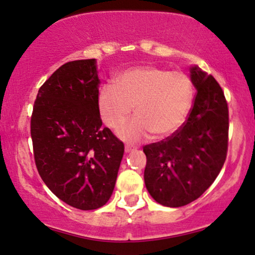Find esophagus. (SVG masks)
I'll use <instances>...</instances> for the list:
<instances>
[{"mask_svg":"<svg viewBox=\"0 0 255 255\" xmlns=\"http://www.w3.org/2000/svg\"><path fill=\"white\" fill-rule=\"evenodd\" d=\"M135 150V148L134 147H130V145H126L125 147V151L126 152H131V151H134Z\"/></svg>","mask_w":255,"mask_h":255,"instance_id":"esophagus-1","label":"esophagus"}]
</instances>
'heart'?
<instances>
[{"instance_id": "obj_1", "label": "heart", "mask_w": 255, "mask_h": 255, "mask_svg": "<svg viewBox=\"0 0 255 255\" xmlns=\"http://www.w3.org/2000/svg\"><path fill=\"white\" fill-rule=\"evenodd\" d=\"M190 78L179 71L157 66H137L115 78V86L105 84L97 97L101 120L118 129L133 113L136 119L119 130L122 140L135 142L147 136L162 138L176 133L184 124L192 104Z\"/></svg>"}]
</instances>
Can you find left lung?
Wrapping results in <instances>:
<instances>
[{
  "mask_svg": "<svg viewBox=\"0 0 255 255\" xmlns=\"http://www.w3.org/2000/svg\"><path fill=\"white\" fill-rule=\"evenodd\" d=\"M197 93L189 118L164 140L143 147L145 188L159 204L179 208L196 201L215 182L226 159L229 107L211 74L190 69Z\"/></svg>",
  "mask_w": 255,
  "mask_h": 255,
  "instance_id": "left-lung-1",
  "label": "left lung"
}]
</instances>
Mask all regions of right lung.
<instances>
[{
    "label": "right lung",
    "instance_id": "add662e5",
    "mask_svg": "<svg viewBox=\"0 0 255 255\" xmlns=\"http://www.w3.org/2000/svg\"><path fill=\"white\" fill-rule=\"evenodd\" d=\"M96 59L64 64L40 86L31 115L37 170L60 201L79 210L104 206L113 193L125 145L101 127Z\"/></svg>",
    "mask_w": 255,
    "mask_h": 255
}]
</instances>
